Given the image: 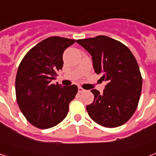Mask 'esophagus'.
<instances>
[{"mask_svg":"<svg viewBox=\"0 0 156 156\" xmlns=\"http://www.w3.org/2000/svg\"><path fill=\"white\" fill-rule=\"evenodd\" d=\"M85 90L83 87H78V92H79V93H83V92Z\"/></svg>","mask_w":156,"mask_h":156,"instance_id":"esophagus-1","label":"esophagus"}]
</instances>
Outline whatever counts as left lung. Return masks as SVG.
<instances>
[{
  "label": "left lung",
  "mask_w": 156,
  "mask_h": 156,
  "mask_svg": "<svg viewBox=\"0 0 156 156\" xmlns=\"http://www.w3.org/2000/svg\"><path fill=\"white\" fill-rule=\"evenodd\" d=\"M92 56L95 73L107 81L103 93L92 90L94 99L87 105L98 124L113 128L127 122L138 105L142 77L137 62L122 43L106 36L77 40Z\"/></svg>",
  "instance_id": "left-lung-1"
}]
</instances>
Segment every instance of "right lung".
Returning a JSON list of instances; mask_svg holds the SVG:
<instances>
[{
	"label": "right lung",
	"instance_id": "1",
	"mask_svg": "<svg viewBox=\"0 0 156 156\" xmlns=\"http://www.w3.org/2000/svg\"><path fill=\"white\" fill-rule=\"evenodd\" d=\"M76 40L59 37L46 38L32 48L18 69L16 94L19 107L33 126L48 129L61 122L69 105L78 91L76 85L52 84L62 69L64 51Z\"/></svg>",
	"mask_w": 156,
	"mask_h": 156
}]
</instances>
